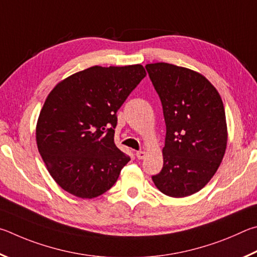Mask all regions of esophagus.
I'll return each mask as SVG.
<instances>
[{
  "label": "esophagus",
  "mask_w": 257,
  "mask_h": 257,
  "mask_svg": "<svg viewBox=\"0 0 257 257\" xmlns=\"http://www.w3.org/2000/svg\"><path fill=\"white\" fill-rule=\"evenodd\" d=\"M146 151H137V157L138 159H145L146 158Z\"/></svg>",
  "instance_id": "obj_1"
}]
</instances>
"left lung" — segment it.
<instances>
[{"label":"left lung","instance_id":"left-lung-1","mask_svg":"<svg viewBox=\"0 0 257 257\" xmlns=\"http://www.w3.org/2000/svg\"><path fill=\"white\" fill-rule=\"evenodd\" d=\"M166 123L164 167L152 176L172 197L202 190L217 172L227 148L226 112L218 90L204 75L169 63L147 64Z\"/></svg>","mask_w":257,"mask_h":257}]
</instances>
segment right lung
I'll list each match as a JSON object with an SVG mask.
<instances>
[{"mask_svg": "<svg viewBox=\"0 0 257 257\" xmlns=\"http://www.w3.org/2000/svg\"><path fill=\"white\" fill-rule=\"evenodd\" d=\"M147 75L141 64L94 65L58 82L45 100L36 141L63 190L93 199L116 183L130 157L116 147V112Z\"/></svg>", "mask_w": 257, "mask_h": 257, "instance_id": "1", "label": "right lung"}]
</instances>
